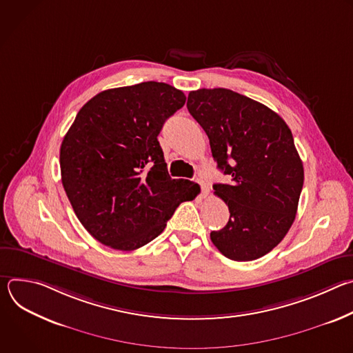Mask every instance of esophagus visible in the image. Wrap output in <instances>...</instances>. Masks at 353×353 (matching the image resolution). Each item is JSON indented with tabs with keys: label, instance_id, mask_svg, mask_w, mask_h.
<instances>
[{
	"label": "esophagus",
	"instance_id": "1",
	"mask_svg": "<svg viewBox=\"0 0 353 353\" xmlns=\"http://www.w3.org/2000/svg\"><path fill=\"white\" fill-rule=\"evenodd\" d=\"M195 183L201 187V194L205 195V194L208 192V185H207V183H205L203 179H196V180H195Z\"/></svg>",
	"mask_w": 353,
	"mask_h": 353
}]
</instances>
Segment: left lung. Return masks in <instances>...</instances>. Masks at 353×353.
<instances>
[{
	"instance_id": "obj_1",
	"label": "left lung",
	"mask_w": 353,
	"mask_h": 353,
	"mask_svg": "<svg viewBox=\"0 0 353 353\" xmlns=\"http://www.w3.org/2000/svg\"><path fill=\"white\" fill-rule=\"evenodd\" d=\"M187 109L230 177L214 185L230 218L211 240L233 261L257 260L281 243L296 216L305 170L292 132L275 112L225 88L190 92Z\"/></svg>"
}]
</instances>
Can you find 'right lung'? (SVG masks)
Wrapping results in <instances>:
<instances>
[{
    "label": "right lung",
    "instance_id": "add662e5",
    "mask_svg": "<svg viewBox=\"0 0 353 353\" xmlns=\"http://www.w3.org/2000/svg\"><path fill=\"white\" fill-rule=\"evenodd\" d=\"M185 103L163 82L108 89L78 112L60 149L61 181L83 228L114 250L158 237L196 185L168 173L158 135Z\"/></svg>",
    "mask_w": 353,
    "mask_h": 353
}]
</instances>
